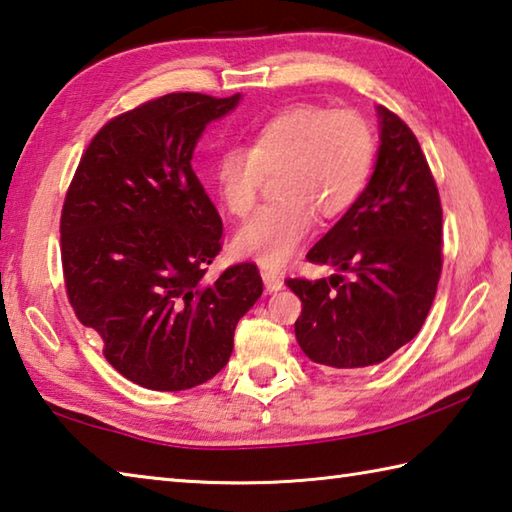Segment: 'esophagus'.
<instances>
[{"label":"esophagus","instance_id":"obj_1","mask_svg":"<svg viewBox=\"0 0 512 512\" xmlns=\"http://www.w3.org/2000/svg\"><path fill=\"white\" fill-rule=\"evenodd\" d=\"M262 280H264V286H266V291L268 293H275V291H280V288L284 286V280L277 273H273V271H264L262 273Z\"/></svg>","mask_w":512,"mask_h":512}]
</instances>
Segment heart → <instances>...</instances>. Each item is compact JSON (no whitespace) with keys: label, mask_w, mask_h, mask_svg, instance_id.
<instances>
[{"label":"heart","mask_w":512,"mask_h":512,"mask_svg":"<svg viewBox=\"0 0 512 512\" xmlns=\"http://www.w3.org/2000/svg\"><path fill=\"white\" fill-rule=\"evenodd\" d=\"M374 154V127L356 109L293 105L266 118L248 145L226 150L212 172L232 217L250 215L264 174L280 172V199L239 228L237 253L264 268H282L311 237L315 215L333 219L360 197Z\"/></svg>","instance_id":"1"}]
</instances>
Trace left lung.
Returning <instances> with one entry per match:
<instances>
[{
	"label": "left lung",
	"mask_w": 512,
	"mask_h": 512,
	"mask_svg": "<svg viewBox=\"0 0 512 512\" xmlns=\"http://www.w3.org/2000/svg\"><path fill=\"white\" fill-rule=\"evenodd\" d=\"M374 174L306 259L336 268L329 280H286L302 300L295 338L318 365L360 369L407 345L430 313L441 277L443 212L416 136L376 107ZM349 272L345 281L339 273Z\"/></svg>",
	"instance_id": "left-lung-1"
}]
</instances>
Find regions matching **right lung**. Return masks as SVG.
Masks as SVG:
<instances>
[{
    "instance_id": "obj_1",
    "label": "right lung",
    "mask_w": 512,
    "mask_h": 512,
    "mask_svg": "<svg viewBox=\"0 0 512 512\" xmlns=\"http://www.w3.org/2000/svg\"><path fill=\"white\" fill-rule=\"evenodd\" d=\"M241 94H167L120 114L82 154L64 199L62 268L78 320L118 374L156 392L217 376L237 322L264 291L255 264L203 275L221 250V217L192 170L212 120Z\"/></svg>"
}]
</instances>
